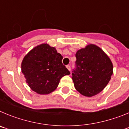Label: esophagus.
I'll list each match as a JSON object with an SVG mask.
<instances>
[{"mask_svg": "<svg viewBox=\"0 0 129 129\" xmlns=\"http://www.w3.org/2000/svg\"><path fill=\"white\" fill-rule=\"evenodd\" d=\"M67 68H68V70H69V71H70V70H71V67H70V65H67Z\"/></svg>", "mask_w": 129, "mask_h": 129, "instance_id": "esophagus-1", "label": "esophagus"}]
</instances>
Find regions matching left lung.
<instances>
[{
	"label": "left lung",
	"mask_w": 129,
	"mask_h": 129,
	"mask_svg": "<svg viewBox=\"0 0 129 129\" xmlns=\"http://www.w3.org/2000/svg\"><path fill=\"white\" fill-rule=\"evenodd\" d=\"M76 57V68L72 74L75 88L85 96H94L103 90L110 80L112 63L107 55L94 44L79 50Z\"/></svg>",
	"instance_id": "left-lung-1"
}]
</instances>
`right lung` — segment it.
Listing matches in <instances>:
<instances>
[{
	"instance_id": "add662e5",
	"label": "right lung",
	"mask_w": 129,
	"mask_h": 129,
	"mask_svg": "<svg viewBox=\"0 0 129 129\" xmlns=\"http://www.w3.org/2000/svg\"><path fill=\"white\" fill-rule=\"evenodd\" d=\"M62 56L54 47L43 44L24 57L21 70L31 89L48 94L56 89L60 79L70 72L62 63Z\"/></svg>"
}]
</instances>
